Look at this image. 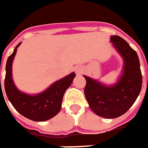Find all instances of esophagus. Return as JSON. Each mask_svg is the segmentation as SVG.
<instances>
[{
    "mask_svg": "<svg viewBox=\"0 0 148 148\" xmlns=\"http://www.w3.org/2000/svg\"><path fill=\"white\" fill-rule=\"evenodd\" d=\"M78 72H79V73H81V72H79V71H78Z\"/></svg>",
    "mask_w": 148,
    "mask_h": 148,
    "instance_id": "34e87169",
    "label": "esophagus"
}]
</instances>
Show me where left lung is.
Returning a JSON list of instances; mask_svg holds the SVG:
<instances>
[{"label":"left lung","mask_w":148,"mask_h":148,"mask_svg":"<svg viewBox=\"0 0 148 148\" xmlns=\"http://www.w3.org/2000/svg\"><path fill=\"white\" fill-rule=\"evenodd\" d=\"M110 40L124 60L123 71L119 80L113 86H106L84 75L86 80L84 91L90 109L106 119H114L125 114L138 97L142 86L136 51L118 35H112Z\"/></svg>","instance_id":"obj_1"}]
</instances>
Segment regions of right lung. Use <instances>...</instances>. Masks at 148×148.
Segmentation results:
<instances>
[{
    "instance_id": "obj_1",
    "label": "right lung",
    "mask_w": 148,
    "mask_h": 148,
    "mask_svg": "<svg viewBox=\"0 0 148 148\" xmlns=\"http://www.w3.org/2000/svg\"><path fill=\"white\" fill-rule=\"evenodd\" d=\"M20 44L21 42L18 44L12 54L7 58L5 77L6 94L14 108L23 116L33 121H46L59 113L63 95L66 90L71 86L75 74L71 73L54 82L46 90L39 94L29 95L22 92L14 85L12 74V62L17 52V48Z\"/></svg>"
}]
</instances>
